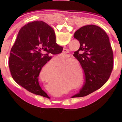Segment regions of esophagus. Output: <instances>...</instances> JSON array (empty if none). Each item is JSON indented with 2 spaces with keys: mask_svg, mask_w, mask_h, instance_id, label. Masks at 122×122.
<instances>
[{
  "mask_svg": "<svg viewBox=\"0 0 122 122\" xmlns=\"http://www.w3.org/2000/svg\"><path fill=\"white\" fill-rule=\"evenodd\" d=\"M69 51V50L67 48H66V46L64 47V48L63 49V53H67Z\"/></svg>",
  "mask_w": 122,
  "mask_h": 122,
  "instance_id": "obj_1",
  "label": "esophagus"
}]
</instances>
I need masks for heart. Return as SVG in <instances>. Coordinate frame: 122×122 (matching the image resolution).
I'll use <instances>...</instances> for the list:
<instances>
[{
	"label": "heart",
	"instance_id": "b5f03b06",
	"mask_svg": "<svg viewBox=\"0 0 122 122\" xmlns=\"http://www.w3.org/2000/svg\"><path fill=\"white\" fill-rule=\"evenodd\" d=\"M73 80H74V79H73Z\"/></svg>",
	"mask_w": 122,
	"mask_h": 122
}]
</instances>
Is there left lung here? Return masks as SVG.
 Instances as JSON below:
<instances>
[{
    "label": "left lung",
    "mask_w": 122,
    "mask_h": 122,
    "mask_svg": "<svg viewBox=\"0 0 122 122\" xmlns=\"http://www.w3.org/2000/svg\"><path fill=\"white\" fill-rule=\"evenodd\" d=\"M47 27L55 34L48 24ZM74 37L79 41L80 47L73 56L83 69L85 82L72 98L86 96L102 87L110 77L113 63L109 38L102 28L94 25L84 26L76 30Z\"/></svg>",
    "instance_id": "obj_1"
}]
</instances>
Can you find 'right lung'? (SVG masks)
Returning a JSON list of instances; mask_svg holds the SVG:
<instances>
[{"mask_svg": "<svg viewBox=\"0 0 122 122\" xmlns=\"http://www.w3.org/2000/svg\"><path fill=\"white\" fill-rule=\"evenodd\" d=\"M55 39L45 22H30L20 30L9 57L14 81L28 92L45 97L48 95L40 86L38 77L43 66L51 58L49 54L62 51Z\"/></svg>", "mask_w": 122, "mask_h": 122, "instance_id": "add662e5", "label": "right lung"}]
</instances>
